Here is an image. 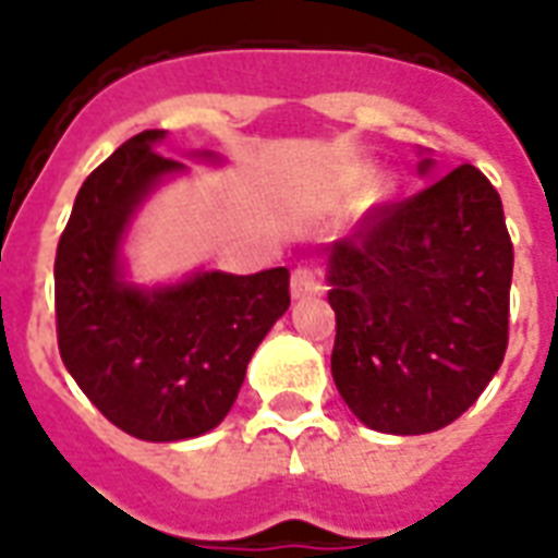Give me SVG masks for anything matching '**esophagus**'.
<instances>
[{
	"instance_id": "esophagus-1",
	"label": "esophagus",
	"mask_w": 558,
	"mask_h": 558,
	"mask_svg": "<svg viewBox=\"0 0 558 558\" xmlns=\"http://www.w3.org/2000/svg\"><path fill=\"white\" fill-rule=\"evenodd\" d=\"M324 291V282H320V276L312 267H296L294 274H291V296L294 300H305V296L320 294Z\"/></svg>"
}]
</instances>
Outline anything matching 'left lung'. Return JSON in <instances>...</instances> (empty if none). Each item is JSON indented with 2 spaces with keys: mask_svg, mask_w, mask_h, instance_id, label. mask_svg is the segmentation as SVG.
<instances>
[{
  "mask_svg": "<svg viewBox=\"0 0 558 558\" xmlns=\"http://www.w3.org/2000/svg\"><path fill=\"white\" fill-rule=\"evenodd\" d=\"M433 167L423 158L421 175ZM326 255L332 379L350 412L388 435L435 433L468 412L509 343L514 253L494 184L456 167Z\"/></svg>",
  "mask_w": 558,
  "mask_h": 558,
  "instance_id": "8db88e82",
  "label": "left lung"
}]
</instances>
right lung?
Returning <instances> with one entry per match:
<instances>
[{
	"mask_svg": "<svg viewBox=\"0 0 558 558\" xmlns=\"http://www.w3.org/2000/svg\"><path fill=\"white\" fill-rule=\"evenodd\" d=\"M161 141V129L129 137L75 196L56 255L58 350L123 433L184 441L229 414L255 347L291 305V274L199 270L155 288L125 279L120 246L132 217L167 175L184 173L158 153Z\"/></svg>",
	"mask_w": 558,
	"mask_h": 558,
	"instance_id": "obj_1",
	"label": "right lung"
}]
</instances>
